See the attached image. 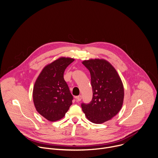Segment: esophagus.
Instances as JSON below:
<instances>
[{"mask_svg": "<svg viewBox=\"0 0 158 158\" xmlns=\"http://www.w3.org/2000/svg\"><path fill=\"white\" fill-rule=\"evenodd\" d=\"M76 99H77V101H80L81 100V95L78 96L77 97H76Z\"/></svg>", "mask_w": 158, "mask_h": 158, "instance_id": "34e87169", "label": "esophagus"}]
</instances>
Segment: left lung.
Wrapping results in <instances>:
<instances>
[{
    "label": "left lung",
    "instance_id": "obj_1",
    "mask_svg": "<svg viewBox=\"0 0 158 158\" xmlns=\"http://www.w3.org/2000/svg\"><path fill=\"white\" fill-rule=\"evenodd\" d=\"M89 70L93 98L89 104H81L86 118L99 124L110 120L123 105L124 89L122 81L114 67L104 59H89L82 62Z\"/></svg>",
    "mask_w": 158,
    "mask_h": 158
}]
</instances>
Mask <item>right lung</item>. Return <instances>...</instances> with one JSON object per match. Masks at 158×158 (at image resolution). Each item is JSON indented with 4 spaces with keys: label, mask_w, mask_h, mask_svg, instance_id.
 Returning a JSON list of instances; mask_svg holds the SVG:
<instances>
[{
    "label": "right lung",
    "mask_w": 158,
    "mask_h": 158,
    "mask_svg": "<svg viewBox=\"0 0 158 158\" xmlns=\"http://www.w3.org/2000/svg\"><path fill=\"white\" fill-rule=\"evenodd\" d=\"M74 60L64 57L57 59L44 67L35 81L33 91L35 108L50 122L62 118L72 104L73 96L64 73Z\"/></svg>",
    "instance_id": "right-lung-1"
}]
</instances>
